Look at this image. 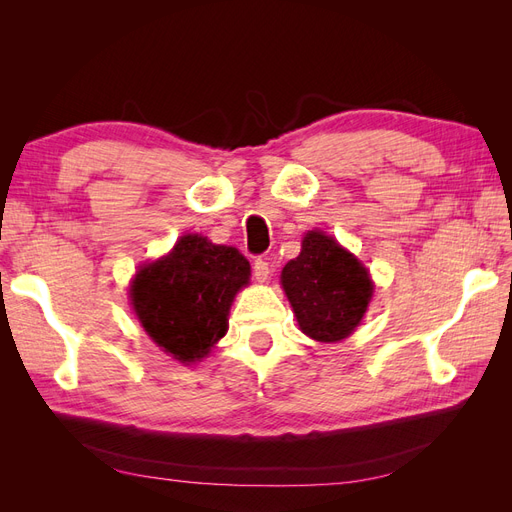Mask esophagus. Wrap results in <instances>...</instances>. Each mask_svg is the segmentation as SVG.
Returning <instances> with one entry per match:
<instances>
[{
	"mask_svg": "<svg viewBox=\"0 0 512 512\" xmlns=\"http://www.w3.org/2000/svg\"><path fill=\"white\" fill-rule=\"evenodd\" d=\"M252 271H254V280L256 282H267L269 277H271V265L267 260H262V258H258L256 262H254V267H252Z\"/></svg>",
	"mask_w": 512,
	"mask_h": 512,
	"instance_id": "1",
	"label": "esophagus"
}]
</instances>
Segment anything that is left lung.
<instances>
[{
	"label": "left lung",
	"instance_id": "left-lung-1",
	"mask_svg": "<svg viewBox=\"0 0 512 512\" xmlns=\"http://www.w3.org/2000/svg\"><path fill=\"white\" fill-rule=\"evenodd\" d=\"M282 288L299 329L320 344L342 342L359 327L374 294L363 262L320 230H307L301 254L282 269Z\"/></svg>",
	"mask_w": 512,
	"mask_h": 512
}]
</instances>
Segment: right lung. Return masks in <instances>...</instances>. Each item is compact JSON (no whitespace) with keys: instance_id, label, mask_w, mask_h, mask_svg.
<instances>
[{"instance_id":"right-lung-1","label":"right lung","mask_w":512,"mask_h":512,"mask_svg":"<svg viewBox=\"0 0 512 512\" xmlns=\"http://www.w3.org/2000/svg\"><path fill=\"white\" fill-rule=\"evenodd\" d=\"M247 284L250 262L239 250L183 235L166 256L138 269L130 301L153 342L190 365L226 335L232 299Z\"/></svg>"}]
</instances>
